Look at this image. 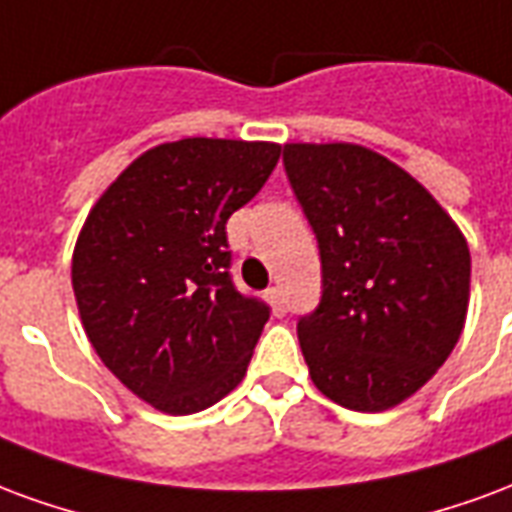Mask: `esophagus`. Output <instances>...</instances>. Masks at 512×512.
<instances>
[{
	"instance_id": "1",
	"label": "esophagus",
	"mask_w": 512,
	"mask_h": 512,
	"mask_svg": "<svg viewBox=\"0 0 512 512\" xmlns=\"http://www.w3.org/2000/svg\"><path fill=\"white\" fill-rule=\"evenodd\" d=\"M267 300H270V305L275 308V313L281 316L283 311H286V297H283V292L278 289V286H272V289H267Z\"/></svg>"
}]
</instances>
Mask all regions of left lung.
<instances>
[{
	"label": "left lung",
	"mask_w": 512,
	"mask_h": 512,
	"mask_svg": "<svg viewBox=\"0 0 512 512\" xmlns=\"http://www.w3.org/2000/svg\"><path fill=\"white\" fill-rule=\"evenodd\" d=\"M283 169L322 259V297L300 316L313 384L354 412L417 393L461 338L469 248L434 196L357 144H286Z\"/></svg>",
	"instance_id": "obj_1"
}]
</instances>
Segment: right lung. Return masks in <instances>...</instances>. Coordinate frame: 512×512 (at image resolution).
<instances>
[{
  "instance_id": "1",
  "label": "right lung",
  "mask_w": 512,
  "mask_h": 512,
  "mask_svg": "<svg viewBox=\"0 0 512 512\" xmlns=\"http://www.w3.org/2000/svg\"><path fill=\"white\" fill-rule=\"evenodd\" d=\"M278 144L182 138L149 149L89 212L73 292L111 374L160 412L193 414L248 371L270 305L231 278L226 220L264 188Z\"/></svg>"
}]
</instances>
